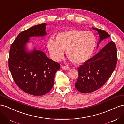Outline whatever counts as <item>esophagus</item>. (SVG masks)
<instances>
[{"label":"esophagus","instance_id":"1","mask_svg":"<svg viewBox=\"0 0 124 124\" xmlns=\"http://www.w3.org/2000/svg\"><path fill=\"white\" fill-rule=\"evenodd\" d=\"M62 68L63 69H66V70H69L70 69V67H69L68 66H63V65H62Z\"/></svg>","mask_w":124,"mask_h":124}]
</instances>
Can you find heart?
<instances>
[{
	"mask_svg": "<svg viewBox=\"0 0 124 124\" xmlns=\"http://www.w3.org/2000/svg\"><path fill=\"white\" fill-rule=\"evenodd\" d=\"M96 45L94 34L91 32L70 29L58 33L56 39L50 38L47 47L51 57L59 61L67 52L68 58L77 65L85 62L91 58Z\"/></svg>",
	"mask_w": 124,
	"mask_h": 124,
	"instance_id": "1",
	"label": "heart"
}]
</instances>
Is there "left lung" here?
I'll list each match as a JSON object with an SVG mask.
<instances>
[{
    "label": "left lung",
    "mask_w": 124,
    "mask_h": 124,
    "mask_svg": "<svg viewBox=\"0 0 124 124\" xmlns=\"http://www.w3.org/2000/svg\"><path fill=\"white\" fill-rule=\"evenodd\" d=\"M93 29L99 33V43L109 36L108 33L104 30L94 28ZM117 62L116 46L114 42L111 41L98 54L78 67V79L75 83V88L83 93L92 92L101 88L111 76Z\"/></svg>",
    "instance_id": "1"
}]
</instances>
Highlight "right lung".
<instances>
[{
    "instance_id": "add662e5",
    "label": "right lung",
    "mask_w": 124,
    "mask_h": 124,
    "mask_svg": "<svg viewBox=\"0 0 124 124\" xmlns=\"http://www.w3.org/2000/svg\"><path fill=\"white\" fill-rule=\"evenodd\" d=\"M46 25L42 23L19 33L9 51L8 65L13 80L23 91L35 96L44 95L52 89L61 67L41 51L28 53L25 49L30 37L46 34Z\"/></svg>"
}]
</instances>
